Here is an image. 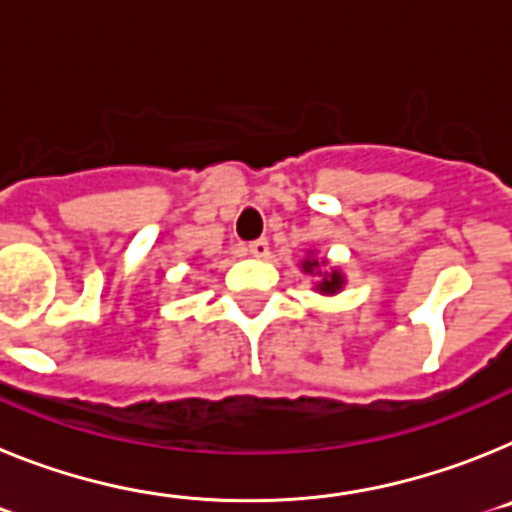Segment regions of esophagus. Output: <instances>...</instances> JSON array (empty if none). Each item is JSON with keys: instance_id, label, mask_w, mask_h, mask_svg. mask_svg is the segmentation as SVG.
<instances>
[{"instance_id": "obj_1", "label": "esophagus", "mask_w": 512, "mask_h": 512, "mask_svg": "<svg viewBox=\"0 0 512 512\" xmlns=\"http://www.w3.org/2000/svg\"><path fill=\"white\" fill-rule=\"evenodd\" d=\"M247 250H250L252 257H260V260H265V257L270 255V244H268V239H255V242L247 244Z\"/></svg>"}]
</instances>
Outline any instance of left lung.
I'll list each match as a JSON object with an SVG mask.
<instances>
[{
    "label": "left lung",
    "mask_w": 512,
    "mask_h": 512,
    "mask_svg": "<svg viewBox=\"0 0 512 512\" xmlns=\"http://www.w3.org/2000/svg\"><path fill=\"white\" fill-rule=\"evenodd\" d=\"M301 270H304V273H319L317 257H311V252H309V257L301 262ZM319 275H322V278H319V283H317L319 293H337L342 288V283H345V278H342V273L337 268L327 270V273H319Z\"/></svg>",
    "instance_id": "left-lung-1"
}]
</instances>
